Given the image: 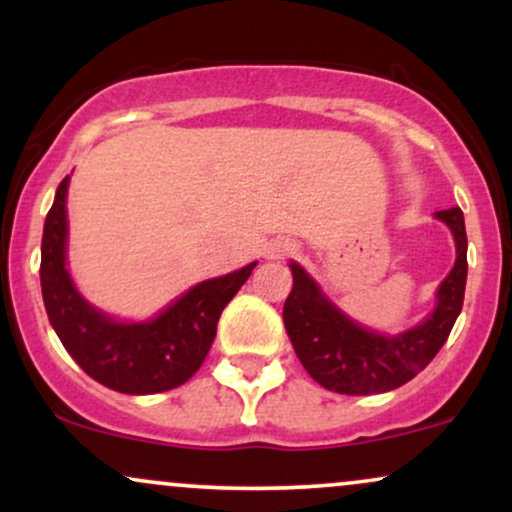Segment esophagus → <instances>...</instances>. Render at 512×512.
Masks as SVG:
<instances>
[{
    "label": "esophagus",
    "mask_w": 512,
    "mask_h": 512,
    "mask_svg": "<svg viewBox=\"0 0 512 512\" xmlns=\"http://www.w3.org/2000/svg\"><path fill=\"white\" fill-rule=\"evenodd\" d=\"M298 252V245L293 243V240H272V243L264 248V255L269 257V260H281V257H293Z\"/></svg>",
    "instance_id": "obj_1"
}]
</instances>
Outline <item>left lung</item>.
I'll use <instances>...</instances> for the list:
<instances>
[{
  "instance_id": "8db88e82",
  "label": "left lung",
  "mask_w": 512,
  "mask_h": 512,
  "mask_svg": "<svg viewBox=\"0 0 512 512\" xmlns=\"http://www.w3.org/2000/svg\"><path fill=\"white\" fill-rule=\"evenodd\" d=\"M436 216L455 236V267L440 284L433 313L395 337L370 332L349 320L301 264L291 262L293 289L284 303V325L296 356L315 383L339 395H375L409 383L433 361L460 315L467 284L462 211L452 207Z\"/></svg>"
}]
</instances>
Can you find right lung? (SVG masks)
I'll list each match as a JSON object with an SVG mask.
<instances>
[{
	"mask_svg": "<svg viewBox=\"0 0 512 512\" xmlns=\"http://www.w3.org/2000/svg\"><path fill=\"white\" fill-rule=\"evenodd\" d=\"M67 187H57L40 245V286L52 330L93 380L125 395L166 392L197 373L216 337V322L257 262L202 281L146 322H117L76 291L67 269Z\"/></svg>",
	"mask_w": 512,
	"mask_h": 512,
	"instance_id": "1",
	"label": "right lung"
}]
</instances>
